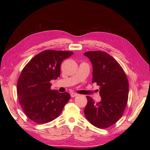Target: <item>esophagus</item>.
<instances>
[{
    "label": "esophagus",
    "instance_id": "obj_1",
    "mask_svg": "<svg viewBox=\"0 0 150 150\" xmlns=\"http://www.w3.org/2000/svg\"><path fill=\"white\" fill-rule=\"evenodd\" d=\"M78 95H79L78 94L75 93H71V96L72 98H74V97H76V96H78Z\"/></svg>",
    "mask_w": 150,
    "mask_h": 150
}]
</instances>
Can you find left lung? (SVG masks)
I'll return each instance as SVG.
<instances>
[{
    "label": "left lung",
    "instance_id": "1",
    "mask_svg": "<svg viewBox=\"0 0 150 150\" xmlns=\"http://www.w3.org/2000/svg\"><path fill=\"white\" fill-rule=\"evenodd\" d=\"M84 55L92 63V83L100 86L101 97L100 102L95 103L93 98L86 96L88 103L84 115L93 126L107 128L116 123L123 114L128 99V81L120 64L107 52L89 51Z\"/></svg>",
    "mask_w": 150,
    "mask_h": 150
}]
</instances>
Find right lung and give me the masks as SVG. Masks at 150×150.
<instances>
[{
  "label": "right lung",
  "mask_w": 150,
  "mask_h": 150,
  "mask_svg": "<svg viewBox=\"0 0 150 150\" xmlns=\"http://www.w3.org/2000/svg\"><path fill=\"white\" fill-rule=\"evenodd\" d=\"M73 52L46 50L35 56L22 69L17 93L26 116L38 124L47 123L60 115L69 100L68 93L51 89V81L60 76L61 64Z\"/></svg>",
  "instance_id": "1"
}]
</instances>
